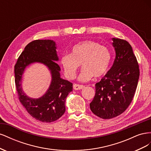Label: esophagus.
Here are the masks:
<instances>
[{
	"label": "esophagus",
	"mask_w": 151,
	"mask_h": 151,
	"mask_svg": "<svg viewBox=\"0 0 151 151\" xmlns=\"http://www.w3.org/2000/svg\"><path fill=\"white\" fill-rule=\"evenodd\" d=\"M84 87L85 86L83 85H79L77 84H74V85H73V88H74V89H75V90L82 89H83Z\"/></svg>",
	"instance_id": "34e87169"
}]
</instances>
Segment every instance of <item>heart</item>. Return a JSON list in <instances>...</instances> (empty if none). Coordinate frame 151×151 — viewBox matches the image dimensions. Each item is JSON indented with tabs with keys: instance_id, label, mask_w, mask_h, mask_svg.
Instances as JSON below:
<instances>
[{
	"instance_id": "1",
	"label": "heart",
	"mask_w": 151,
	"mask_h": 151,
	"mask_svg": "<svg viewBox=\"0 0 151 151\" xmlns=\"http://www.w3.org/2000/svg\"><path fill=\"white\" fill-rule=\"evenodd\" d=\"M111 53L108 48L94 41L86 40L75 45L70 53H65L60 58V63L65 76L74 78L81 63L83 69L79 80L86 82L93 76L99 78L106 74L111 62Z\"/></svg>"
}]
</instances>
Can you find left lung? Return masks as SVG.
Wrapping results in <instances>:
<instances>
[{
	"instance_id": "left-lung-1",
	"label": "left lung",
	"mask_w": 151,
	"mask_h": 151,
	"mask_svg": "<svg viewBox=\"0 0 151 151\" xmlns=\"http://www.w3.org/2000/svg\"><path fill=\"white\" fill-rule=\"evenodd\" d=\"M116 57L111 68L95 85L90 109L103 119L121 115L129 107L138 84L140 72L131 45L126 40L112 38Z\"/></svg>"
}]
</instances>
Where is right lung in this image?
Here are the masks:
<instances>
[{
  "label": "right lung",
  "instance_id": "add662e5",
  "mask_svg": "<svg viewBox=\"0 0 151 151\" xmlns=\"http://www.w3.org/2000/svg\"><path fill=\"white\" fill-rule=\"evenodd\" d=\"M56 43L50 40H36L28 44L18 58L14 66L15 84L21 104L36 120L50 123L56 121L65 111V100L72 91V83L60 77V68ZM38 62L46 65L52 75V81L46 93L39 99L26 96L21 86L22 76L31 63Z\"/></svg>",
  "mask_w": 151,
  "mask_h": 151
}]
</instances>
